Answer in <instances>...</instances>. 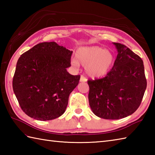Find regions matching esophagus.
<instances>
[{
  "mask_svg": "<svg viewBox=\"0 0 155 155\" xmlns=\"http://www.w3.org/2000/svg\"><path fill=\"white\" fill-rule=\"evenodd\" d=\"M80 81L81 82H83V83H84V82H87V78H85L83 75H81V78H80Z\"/></svg>",
  "mask_w": 155,
  "mask_h": 155,
  "instance_id": "obj_1",
  "label": "esophagus"
}]
</instances>
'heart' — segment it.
<instances>
[{
  "label": "heart",
  "mask_w": 155,
  "mask_h": 155,
  "mask_svg": "<svg viewBox=\"0 0 155 155\" xmlns=\"http://www.w3.org/2000/svg\"><path fill=\"white\" fill-rule=\"evenodd\" d=\"M72 63L78 67L79 63L85 67L87 74L92 78H100L107 74L114 62V57L110 51L94 46L80 48Z\"/></svg>",
  "instance_id": "b5f03b06"
}]
</instances>
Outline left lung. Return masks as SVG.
<instances>
[{
	"mask_svg": "<svg viewBox=\"0 0 155 155\" xmlns=\"http://www.w3.org/2000/svg\"><path fill=\"white\" fill-rule=\"evenodd\" d=\"M118 54L106 77L88 80V101L96 116L117 120L139 107L147 88L143 61L126 46L113 42Z\"/></svg>",
	"mask_w": 155,
	"mask_h": 155,
	"instance_id": "8db88e82",
	"label": "left lung"
}]
</instances>
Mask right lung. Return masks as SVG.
<instances>
[{
  "instance_id": "1",
  "label": "right lung",
  "mask_w": 155,
  "mask_h": 155,
  "mask_svg": "<svg viewBox=\"0 0 155 155\" xmlns=\"http://www.w3.org/2000/svg\"><path fill=\"white\" fill-rule=\"evenodd\" d=\"M72 51L55 42H41L23 53L17 61L12 88L22 110L38 120L63 114L80 75H72Z\"/></svg>"
}]
</instances>
